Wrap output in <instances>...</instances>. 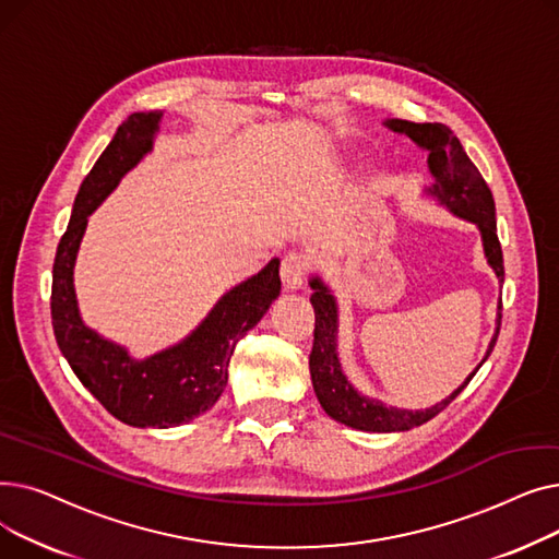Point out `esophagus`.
Returning a JSON list of instances; mask_svg holds the SVG:
<instances>
[{"instance_id":"esophagus-1","label":"esophagus","mask_w":559,"mask_h":559,"mask_svg":"<svg viewBox=\"0 0 559 559\" xmlns=\"http://www.w3.org/2000/svg\"><path fill=\"white\" fill-rule=\"evenodd\" d=\"M281 281L287 292H297L306 283V258L301 253H287L281 262Z\"/></svg>"}]
</instances>
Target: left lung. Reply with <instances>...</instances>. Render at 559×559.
<instances>
[{
    "label": "left lung",
    "mask_w": 559,
    "mask_h": 559,
    "mask_svg": "<svg viewBox=\"0 0 559 559\" xmlns=\"http://www.w3.org/2000/svg\"><path fill=\"white\" fill-rule=\"evenodd\" d=\"M383 124L394 133L407 135L419 146V150L428 152V169L435 181L430 188L424 190L426 197H432L439 205H444L451 215L478 226L487 264L493 270L498 283L503 285L506 270H503L501 242H498V235H496L493 197L480 176L478 167L462 150L460 140L453 135L449 127L437 124V122L415 124L407 120H385ZM308 283L312 287L310 304L314 308V342H312V354H310V376H312L314 394L331 419L365 432H403L409 428H417L430 421L435 415L442 413V409L468 385V380L476 376V371L489 358L493 344L498 340V331H501L503 304L498 301L496 331L489 340L485 358L472 373L464 378V383L455 392H451L447 399L426 409L394 407L358 392L354 383L346 378V373L342 371L340 354H337V331H340L337 299L333 295V289L321 276L314 274L310 276Z\"/></svg>",
    "instance_id": "8db88e82"
}]
</instances>
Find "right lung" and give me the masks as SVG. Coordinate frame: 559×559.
Masks as SVG:
<instances>
[{"instance_id": "add662e5", "label": "right lung", "mask_w": 559, "mask_h": 559, "mask_svg": "<svg viewBox=\"0 0 559 559\" xmlns=\"http://www.w3.org/2000/svg\"><path fill=\"white\" fill-rule=\"evenodd\" d=\"M160 110L133 112L85 176L68 230L56 249L51 324L72 371L108 413L135 428H174L211 409L228 383V362L247 331L281 295V260L272 258L251 278L228 289L201 324L179 344L138 360L83 321L74 292V264L83 233L99 203L154 150Z\"/></svg>"}]
</instances>
